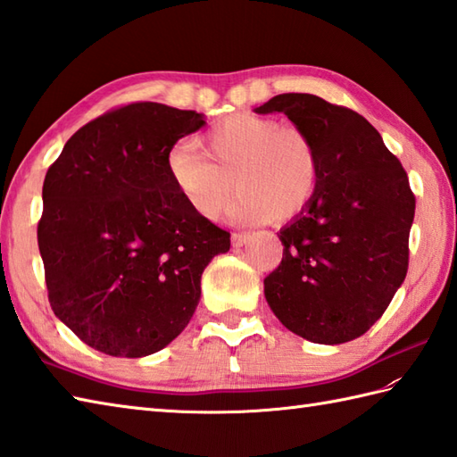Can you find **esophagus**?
I'll use <instances>...</instances> for the list:
<instances>
[{
    "label": "esophagus",
    "instance_id": "34e87169",
    "mask_svg": "<svg viewBox=\"0 0 457 457\" xmlns=\"http://www.w3.org/2000/svg\"><path fill=\"white\" fill-rule=\"evenodd\" d=\"M251 237H253L251 234H231V244H234V247H244L249 244Z\"/></svg>",
    "mask_w": 457,
    "mask_h": 457
}]
</instances>
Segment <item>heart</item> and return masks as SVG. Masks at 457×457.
<instances>
[{"mask_svg": "<svg viewBox=\"0 0 457 457\" xmlns=\"http://www.w3.org/2000/svg\"><path fill=\"white\" fill-rule=\"evenodd\" d=\"M192 143H179L167 154V172L179 196L204 220L226 210L236 188L237 221H287L312 200L320 159L303 129L253 113L218 121ZM235 182L231 183L230 180Z\"/></svg>", "mask_w": 457, "mask_h": 457, "instance_id": "obj_1", "label": "heart"}]
</instances>
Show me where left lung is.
<instances>
[{"instance_id":"left-lung-1","label":"left lung","mask_w":457,"mask_h":457,"mask_svg":"<svg viewBox=\"0 0 457 457\" xmlns=\"http://www.w3.org/2000/svg\"><path fill=\"white\" fill-rule=\"evenodd\" d=\"M285 113L316 145L318 188L278 231L283 261L265 280L280 324L312 344L363 336L409 269L414 194L401 161L363 115L312 94H280L255 113Z\"/></svg>"}]
</instances>
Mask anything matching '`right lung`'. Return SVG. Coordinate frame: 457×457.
I'll return each mask as SVG.
<instances>
[{"mask_svg":"<svg viewBox=\"0 0 457 457\" xmlns=\"http://www.w3.org/2000/svg\"><path fill=\"white\" fill-rule=\"evenodd\" d=\"M204 113L129 104L86 123L46 170L37 239L54 316L113 357L161 352L188 326L229 234L174 190L167 154Z\"/></svg>","mask_w":457,"mask_h":457,"instance_id":"add662e5","label":"right lung"}]
</instances>
